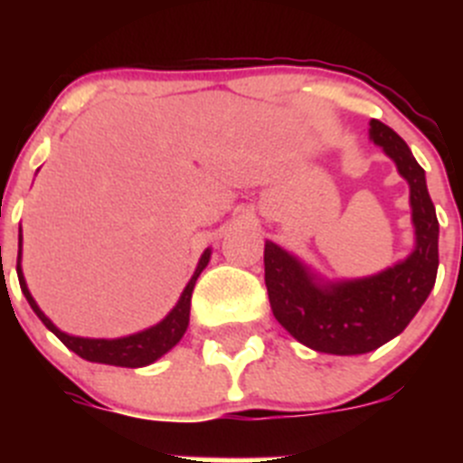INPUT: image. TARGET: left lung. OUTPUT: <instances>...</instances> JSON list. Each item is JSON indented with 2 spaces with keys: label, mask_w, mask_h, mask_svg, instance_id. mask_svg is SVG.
<instances>
[{
  "label": "left lung",
  "mask_w": 463,
  "mask_h": 463,
  "mask_svg": "<svg viewBox=\"0 0 463 463\" xmlns=\"http://www.w3.org/2000/svg\"><path fill=\"white\" fill-rule=\"evenodd\" d=\"M369 138L411 187L412 250L373 276L329 280L273 241L264 243L273 315L315 353L366 354L396 338L422 308L439 273V218L424 169L406 141L380 120L369 122Z\"/></svg>",
  "instance_id": "obj_1"
}]
</instances>
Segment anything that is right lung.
Segmentation results:
<instances>
[{
	"label": "right lung",
	"mask_w": 463,
	"mask_h": 463,
	"mask_svg": "<svg viewBox=\"0 0 463 463\" xmlns=\"http://www.w3.org/2000/svg\"><path fill=\"white\" fill-rule=\"evenodd\" d=\"M20 260H23V229L18 232V280H20V289H23L24 298L30 301L32 310L36 313L43 325L55 334L64 345L76 353L79 357L88 359V362H97V364H109V366H125V369H141V366H148V364L157 362L159 357H165L169 353L171 347L175 343L181 341L183 334L187 331V325H190V301H192V289H194L196 278L202 276L203 269L208 267V261H211V248L203 250V255L199 257V264H196L194 273H192L190 282L183 289L181 298H178V304L166 313L165 320H159L157 325L148 326V329L137 331V334H129V336H120V338H85V336H71L67 331L57 329L55 325L51 322L43 310L39 308V304L32 297L30 288H27V282H24V273L23 267H20Z\"/></svg>",
	"instance_id": "right-lung-1"
}]
</instances>
